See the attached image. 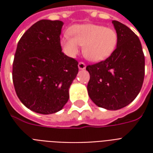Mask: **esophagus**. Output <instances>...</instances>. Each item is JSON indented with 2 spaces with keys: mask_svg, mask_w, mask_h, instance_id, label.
Masks as SVG:
<instances>
[{
  "mask_svg": "<svg viewBox=\"0 0 153 153\" xmlns=\"http://www.w3.org/2000/svg\"><path fill=\"white\" fill-rule=\"evenodd\" d=\"M78 66H79V70H84L86 68V65L83 63V62H79V65H78Z\"/></svg>",
  "mask_w": 153,
  "mask_h": 153,
  "instance_id": "34e87169",
  "label": "esophagus"
}]
</instances>
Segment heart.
Returning a JSON list of instances; mask_svg holds the SVG:
<instances>
[{
	"label": "heart",
	"mask_w": 153,
	"mask_h": 153,
	"mask_svg": "<svg viewBox=\"0 0 153 153\" xmlns=\"http://www.w3.org/2000/svg\"><path fill=\"white\" fill-rule=\"evenodd\" d=\"M69 35L60 39V45L68 56L74 57L83 46V54L93 62L106 60L114 52L118 42V34L114 28L93 24L73 26Z\"/></svg>",
	"instance_id": "b5f03b06"
}]
</instances>
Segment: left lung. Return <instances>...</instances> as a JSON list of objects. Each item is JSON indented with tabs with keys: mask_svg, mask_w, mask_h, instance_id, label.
Listing matches in <instances>:
<instances>
[{
	"mask_svg": "<svg viewBox=\"0 0 153 153\" xmlns=\"http://www.w3.org/2000/svg\"><path fill=\"white\" fill-rule=\"evenodd\" d=\"M118 34L115 50L107 59L88 65L89 97L97 106L116 111L138 96L144 79L145 60L138 36L120 22L113 20Z\"/></svg>",
	"mask_w": 153,
	"mask_h": 153,
	"instance_id": "1",
	"label": "left lung"
}]
</instances>
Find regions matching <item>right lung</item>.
<instances>
[{"label":"right lung","instance_id":"right-lung-1","mask_svg":"<svg viewBox=\"0 0 153 153\" xmlns=\"http://www.w3.org/2000/svg\"><path fill=\"white\" fill-rule=\"evenodd\" d=\"M64 23L42 19L31 26L17 45L13 83L21 102L33 111L49 115L62 109L79 72L78 62L62 52Z\"/></svg>","mask_w":153,"mask_h":153}]
</instances>
